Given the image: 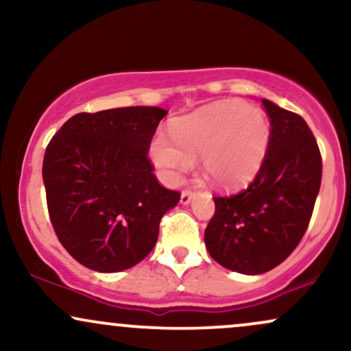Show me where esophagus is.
Wrapping results in <instances>:
<instances>
[{
	"instance_id": "34e87169",
	"label": "esophagus",
	"mask_w": 351,
	"mask_h": 351,
	"mask_svg": "<svg viewBox=\"0 0 351 351\" xmlns=\"http://www.w3.org/2000/svg\"><path fill=\"white\" fill-rule=\"evenodd\" d=\"M193 198H195V191H191V189H183L181 191V203L183 204H188Z\"/></svg>"
}]
</instances>
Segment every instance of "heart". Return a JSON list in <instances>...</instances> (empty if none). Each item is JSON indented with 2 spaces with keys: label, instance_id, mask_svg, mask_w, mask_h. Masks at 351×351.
<instances>
[{
  "label": "heart",
  "instance_id": "obj_1",
  "mask_svg": "<svg viewBox=\"0 0 351 351\" xmlns=\"http://www.w3.org/2000/svg\"><path fill=\"white\" fill-rule=\"evenodd\" d=\"M171 136L158 135L150 145L153 163L168 183H180L196 158L216 186L243 188L263 167L271 142V123L264 112L239 100L213 104L176 120Z\"/></svg>",
  "mask_w": 351,
  "mask_h": 351
}]
</instances>
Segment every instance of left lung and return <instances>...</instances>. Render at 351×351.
Masks as SVG:
<instances>
[{
  "instance_id": "1",
  "label": "left lung",
  "mask_w": 351,
  "mask_h": 351,
  "mask_svg": "<svg viewBox=\"0 0 351 351\" xmlns=\"http://www.w3.org/2000/svg\"><path fill=\"white\" fill-rule=\"evenodd\" d=\"M271 123L267 155L243 191L215 196L204 231L213 259L241 274H263L284 263L307 231L320 189L322 155L299 114L263 99Z\"/></svg>"
}]
</instances>
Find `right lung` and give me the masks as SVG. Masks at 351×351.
Instances as JSON below:
<instances>
[{"label": "right lung", "mask_w": 351, "mask_h": 351, "mask_svg": "<svg viewBox=\"0 0 351 351\" xmlns=\"http://www.w3.org/2000/svg\"><path fill=\"white\" fill-rule=\"evenodd\" d=\"M160 107H123L71 117L43 162L56 236L77 263L97 272L134 267L158 239L160 221L181 193L153 175L148 156Z\"/></svg>", "instance_id": "obj_1"}]
</instances>
